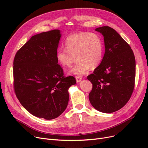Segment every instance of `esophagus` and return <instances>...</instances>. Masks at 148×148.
Instances as JSON below:
<instances>
[{
	"instance_id": "esophagus-1",
	"label": "esophagus",
	"mask_w": 148,
	"mask_h": 148,
	"mask_svg": "<svg viewBox=\"0 0 148 148\" xmlns=\"http://www.w3.org/2000/svg\"><path fill=\"white\" fill-rule=\"evenodd\" d=\"M75 79L77 82L79 83L82 80V77H81L80 76H75Z\"/></svg>"
}]
</instances>
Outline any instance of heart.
Listing matches in <instances>:
<instances>
[{
    "mask_svg": "<svg viewBox=\"0 0 148 148\" xmlns=\"http://www.w3.org/2000/svg\"><path fill=\"white\" fill-rule=\"evenodd\" d=\"M65 47L58 50L56 58L65 68L71 66L77 58L76 64L69 71L71 74L83 75L90 66H98L103 60V42L98 34L80 32L70 35L65 40Z\"/></svg>",
    "mask_w": 148,
    "mask_h": 148,
    "instance_id": "heart-1",
    "label": "heart"
}]
</instances>
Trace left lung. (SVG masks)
Segmentation results:
<instances>
[{"mask_svg": "<svg viewBox=\"0 0 148 148\" xmlns=\"http://www.w3.org/2000/svg\"><path fill=\"white\" fill-rule=\"evenodd\" d=\"M104 36L105 53L99 65L87 78L92 84L89 98L96 110L118 111L130 99L134 88L136 60L130 45L109 26L95 29Z\"/></svg>", "mask_w": 148, "mask_h": 148, "instance_id": "1", "label": "left lung"}]
</instances>
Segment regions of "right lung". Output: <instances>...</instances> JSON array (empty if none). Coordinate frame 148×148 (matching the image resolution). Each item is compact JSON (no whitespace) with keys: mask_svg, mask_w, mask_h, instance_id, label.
I'll use <instances>...</instances> for the list:
<instances>
[{"mask_svg":"<svg viewBox=\"0 0 148 148\" xmlns=\"http://www.w3.org/2000/svg\"><path fill=\"white\" fill-rule=\"evenodd\" d=\"M60 36L58 29L35 35L18 50L14 59L15 95L30 113L47 120L55 119L65 111L68 89L76 83L74 77L64 75L58 64Z\"/></svg>","mask_w":148,"mask_h":148,"instance_id":"right-lung-1","label":"right lung"}]
</instances>
